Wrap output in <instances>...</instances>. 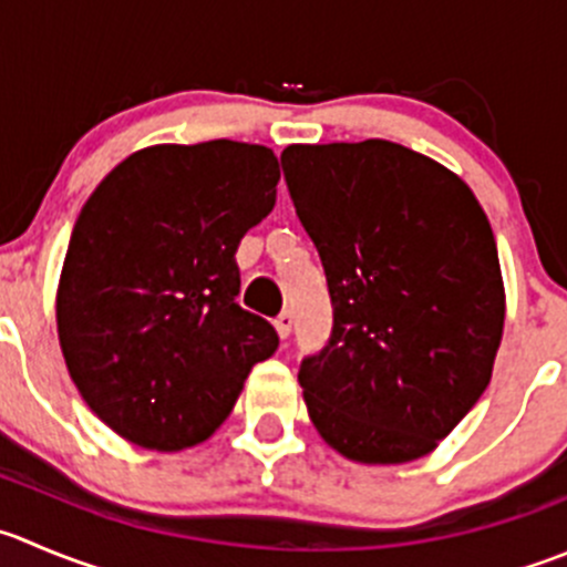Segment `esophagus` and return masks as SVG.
Masks as SVG:
<instances>
[{"label": "esophagus", "instance_id": "34e87169", "mask_svg": "<svg viewBox=\"0 0 567 567\" xmlns=\"http://www.w3.org/2000/svg\"><path fill=\"white\" fill-rule=\"evenodd\" d=\"M274 327H277V334L282 340H288V334H290V327H293V316H290L288 310L282 312V316H277V321H274Z\"/></svg>", "mask_w": 567, "mask_h": 567}]
</instances>
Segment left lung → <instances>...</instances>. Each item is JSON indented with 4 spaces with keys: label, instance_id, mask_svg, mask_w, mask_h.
Listing matches in <instances>:
<instances>
[{
    "label": "left lung",
    "instance_id": "8db88e82",
    "mask_svg": "<svg viewBox=\"0 0 567 567\" xmlns=\"http://www.w3.org/2000/svg\"><path fill=\"white\" fill-rule=\"evenodd\" d=\"M282 172L334 310L299 371L312 426L351 463L426 457L485 393L502 346L485 210L446 166L379 137L293 144Z\"/></svg>",
    "mask_w": 567,
    "mask_h": 567
}]
</instances>
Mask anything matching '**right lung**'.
Wrapping results in <instances>:
<instances>
[{
	"mask_svg": "<svg viewBox=\"0 0 567 567\" xmlns=\"http://www.w3.org/2000/svg\"><path fill=\"white\" fill-rule=\"evenodd\" d=\"M268 146L157 144L121 161L82 207L58 282V338L76 390L152 452L207 441L277 351L235 301L240 238L274 210Z\"/></svg>",
	"mask_w": 567,
	"mask_h": 567,
	"instance_id": "obj_1",
	"label": "right lung"
}]
</instances>
